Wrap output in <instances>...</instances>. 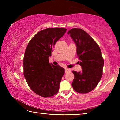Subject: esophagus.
I'll list each match as a JSON object with an SVG mask.
<instances>
[{
	"label": "esophagus",
	"instance_id": "34e87169",
	"mask_svg": "<svg viewBox=\"0 0 120 120\" xmlns=\"http://www.w3.org/2000/svg\"><path fill=\"white\" fill-rule=\"evenodd\" d=\"M69 72H70V69H68V68H66L65 69V72L67 73Z\"/></svg>",
	"mask_w": 120,
	"mask_h": 120
}]
</instances>
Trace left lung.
<instances>
[{
    "label": "left lung",
    "mask_w": 120,
    "mask_h": 120,
    "mask_svg": "<svg viewBox=\"0 0 120 120\" xmlns=\"http://www.w3.org/2000/svg\"><path fill=\"white\" fill-rule=\"evenodd\" d=\"M68 34L76 44L82 68V71H72L75 77L72 86L79 93H89L97 86L102 76L104 61L101 50L94 39L81 28H72Z\"/></svg>",
    "instance_id": "obj_1"
}]
</instances>
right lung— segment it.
Returning a JSON list of instances; mask_svg holds the SVG:
<instances>
[{
    "label": "right lung",
    "instance_id": "add662e5",
    "mask_svg": "<svg viewBox=\"0 0 120 120\" xmlns=\"http://www.w3.org/2000/svg\"><path fill=\"white\" fill-rule=\"evenodd\" d=\"M67 31L64 28H48L36 34L26 47L23 59L24 76L28 86L43 97L58 93L64 69L49 62L52 48Z\"/></svg>",
    "mask_w": 120,
    "mask_h": 120
}]
</instances>
